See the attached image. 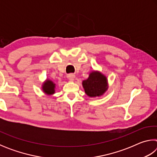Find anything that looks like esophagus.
Wrapping results in <instances>:
<instances>
[{"label":"esophagus","instance_id":"1","mask_svg":"<svg viewBox=\"0 0 157 157\" xmlns=\"http://www.w3.org/2000/svg\"><path fill=\"white\" fill-rule=\"evenodd\" d=\"M68 78L69 80L71 82H73L75 80V75H73V74H70V75H68Z\"/></svg>","mask_w":157,"mask_h":157}]
</instances>
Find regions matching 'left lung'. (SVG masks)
Masks as SVG:
<instances>
[{
  "instance_id": "1",
  "label": "left lung",
  "mask_w": 157,
  "mask_h": 157,
  "mask_svg": "<svg viewBox=\"0 0 157 157\" xmlns=\"http://www.w3.org/2000/svg\"><path fill=\"white\" fill-rule=\"evenodd\" d=\"M82 84L85 94L90 98L102 96L109 88L107 78L99 71L90 72L89 78L82 81Z\"/></svg>"
}]
</instances>
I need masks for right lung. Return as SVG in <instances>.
<instances>
[{"instance_id": "1", "label": "right lung", "mask_w": 157, "mask_h": 157, "mask_svg": "<svg viewBox=\"0 0 157 157\" xmlns=\"http://www.w3.org/2000/svg\"><path fill=\"white\" fill-rule=\"evenodd\" d=\"M56 84L51 79L47 78L41 85V90L46 95H52L55 94Z\"/></svg>"}]
</instances>
